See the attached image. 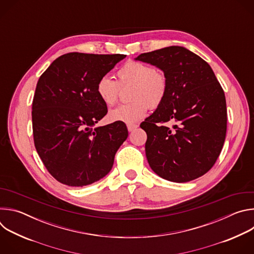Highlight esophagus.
Segmentation results:
<instances>
[{
	"instance_id": "34e87169",
	"label": "esophagus",
	"mask_w": 254,
	"mask_h": 254,
	"mask_svg": "<svg viewBox=\"0 0 254 254\" xmlns=\"http://www.w3.org/2000/svg\"><path fill=\"white\" fill-rule=\"evenodd\" d=\"M137 127H138V126L135 125V124H128V125H127V129H128V131H133L134 129H136Z\"/></svg>"
}]
</instances>
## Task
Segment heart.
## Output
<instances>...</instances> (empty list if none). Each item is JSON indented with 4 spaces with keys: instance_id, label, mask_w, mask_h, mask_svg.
Segmentation results:
<instances>
[{
    "instance_id": "b5f03b06",
    "label": "heart",
    "mask_w": 254,
    "mask_h": 254,
    "mask_svg": "<svg viewBox=\"0 0 254 254\" xmlns=\"http://www.w3.org/2000/svg\"><path fill=\"white\" fill-rule=\"evenodd\" d=\"M119 81L102 76L96 83V93L100 100L115 105L120 98L121 87L132 85L129 103L120 105L108 114L113 122L134 124L147 115L149 108H157L166 98L168 81L162 71L139 61H128L118 71Z\"/></svg>"
}]
</instances>
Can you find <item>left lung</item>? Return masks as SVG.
Wrapping results in <instances>:
<instances>
[{"label":"left lung","mask_w":254,"mask_h":254,"mask_svg":"<svg viewBox=\"0 0 254 254\" xmlns=\"http://www.w3.org/2000/svg\"><path fill=\"white\" fill-rule=\"evenodd\" d=\"M136 60L161 68L168 81L165 100L139 126L148 135L152 170L177 183L203 176L218 159L227 129L225 94L212 68L180 46L142 53ZM169 121L176 123L173 130L164 126Z\"/></svg>","instance_id":"obj_1"}]
</instances>
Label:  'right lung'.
<instances>
[{
    "instance_id": "obj_1",
    "label": "right lung",
    "mask_w": 254,
    "mask_h": 254,
    "mask_svg": "<svg viewBox=\"0 0 254 254\" xmlns=\"http://www.w3.org/2000/svg\"><path fill=\"white\" fill-rule=\"evenodd\" d=\"M125 57L71 52L55 59L40 76L32 102L34 144L58 182L87 186L112 170L128 131L123 122L93 127L107 114L96 83Z\"/></svg>"
}]
</instances>
